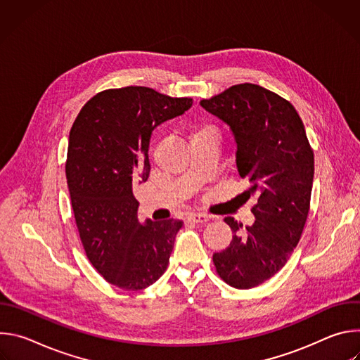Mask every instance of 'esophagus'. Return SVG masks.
<instances>
[{"instance_id": "esophagus-1", "label": "esophagus", "mask_w": 360, "mask_h": 360, "mask_svg": "<svg viewBox=\"0 0 360 360\" xmlns=\"http://www.w3.org/2000/svg\"><path fill=\"white\" fill-rule=\"evenodd\" d=\"M189 219L195 224H205V222H208L210 217L205 215V214H191Z\"/></svg>"}]
</instances>
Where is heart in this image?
<instances>
[{
    "mask_svg": "<svg viewBox=\"0 0 360 360\" xmlns=\"http://www.w3.org/2000/svg\"><path fill=\"white\" fill-rule=\"evenodd\" d=\"M203 134H211V135H217V129L214 125L211 124H200L198 127H195L191 132V136H196V135H203Z\"/></svg>",
    "mask_w": 360,
    "mask_h": 360,
    "instance_id": "b5f03b06",
    "label": "heart"
}]
</instances>
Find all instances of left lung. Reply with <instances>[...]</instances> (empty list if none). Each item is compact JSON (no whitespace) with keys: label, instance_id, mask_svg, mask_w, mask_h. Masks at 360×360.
<instances>
[{"label":"left lung","instance_id":"obj_1","mask_svg":"<svg viewBox=\"0 0 360 360\" xmlns=\"http://www.w3.org/2000/svg\"><path fill=\"white\" fill-rule=\"evenodd\" d=\"M200 105L226 122L236 139V167L250 184L248 198L255 224L228 217L226 249L212 261L219 278L236 289H250L275 276L296 248L311 210L315 171L312 146L290 102L256 84L232 85Z\"/></svg>","mask_w":360,"mask_h":360}]
</instances>
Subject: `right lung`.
<instances>
[{
  "label": "right lung",
  "instance_id": "1",
  "mask_svg": "<svg viewBox=\"0 0 360 360\" xmlns=\"http://www.w3.org/2000/svg\"><path fill=\"white\" fill-rule=\"evenodd\" d=\"M191 105L148 86L111 88L86 102L70 131L65 175L79 239L95 271L120 289L150 286L169 264L184 222L141 225L132 185L149 176L153 128Z\"/></svg>",
  "mask_w": 360,
  "mask_h": 360
}]
</instances>
